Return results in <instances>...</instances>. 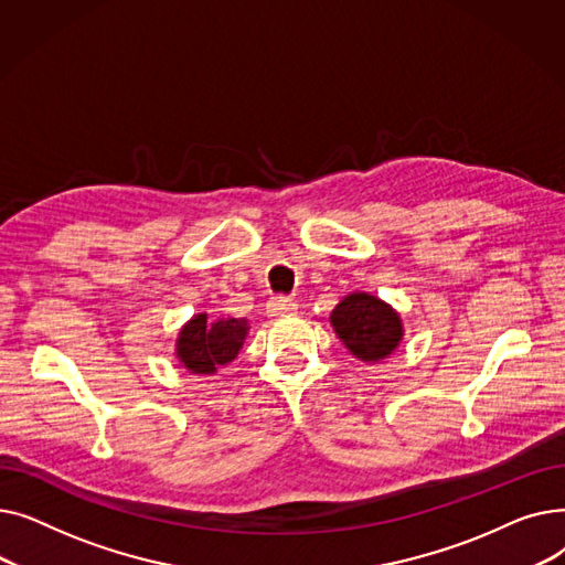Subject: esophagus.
Returning <instances> with one entry per match:
<instances>
[{"mask_svg":"<svg viewBox=\"0 0 565 565\" xmlns=\"http://www.w3.org/2000/svg\"><path fill=\"white\" fill-rule=\"evenodd\" d=\"M267 316H275V318H281V316H290L298 311V305H295L292 300L284 298V295H277V298H270L267 300Z\"/></svg>","mask_w":565,"mask_h":565,"instance_id":"obj_1","label":"esophagus"}]
</instances>
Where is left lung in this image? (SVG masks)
Segmentation results:
<instances>
[{
  "label": "left lung",
  "mask_w": 565,
  "mask_h": 565,
  "mask_svg": "<svg viewBox=\"0 0 565 565\" xmlns=\"http://www.w3.org/2000/svg\"><path fill=\"white\" fill-rule=\"evenodd\" d=\"M330 322L348 352L366 364L387 360L405 337L401 313L364 290L348 292L332 309Z\"/></svg>",
  "instance_id": "8db88e82"
}]
</instances>
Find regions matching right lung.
I'll return each instance as SVG.
<instances>
[{"label": "right lung", "mask_w": 565, "mask_h": 565, "mask_svg": "<svg viewBox=\"0 0 565 565\" xmlns=\"http://www.w3.org/2000/svg\"><path fill=\"white\" fill-rule=\"evenodd\" d=\"M249 334L245 318L222 316L207 320V313H194L175 339V360L194 375H215L220 366L231 364Z\"/></svg>", "instance_id": "right-lung-1"}]
</instances>
